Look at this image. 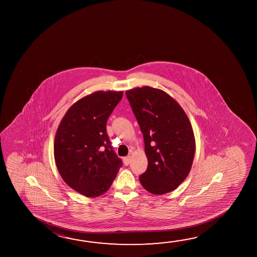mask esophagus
Masks as SVG:
<instances>
[{"mask_svg": "<svg viewBox=\"0 0 257 257\" xmlns=\"http://www.w3.org/2000/svg\"><path fill=\"white\" fill-rule=\"evenodd\" d=\"M122 160H123V163H124V165H125V166H128V165L130 164L131 162L130 156H127V157H124V158L122 159Z\"/></svg>", "mask_w": 257, "mask_h": 257, "instance_id": "1", "label": "esophagus"}]
</instances>
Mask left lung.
<instances>
[{
    "instance_id": "1",
    "label": "left lung",
    "mask_w": 257,
    "mask_h": 257,
    "mask_svg": "<svg viewBox=\"0 0 257 257\" xmlns=\"http://www.w3.org/2000/svg\"><path fill=\"white\" fill-rule=\"evenodd\" d=\"M125 95L143 133L148 159L140 182L153 194L171 192L185 180L194 160L195 142L189 119L163 90L145 86Z\"/></svg>"
}]
</instances>
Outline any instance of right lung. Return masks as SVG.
<instances>
[{"label": "right lung", "instance_id": "obj_1", "mask_svg": "<svg viewBox=\"0 0 257 257\" xmlns=\"http://www.w3.org/2000/svg\"><path fill=\"white\" fill-rule=\"evenodd\" d=\"M122 91H97L80 98L64 114L56 132L55 160L70 187L87 197L109 188L122 166L106 134V122Z\"/></svg>", "mask_w": 257, "mask_h": 257}]
</instances>
